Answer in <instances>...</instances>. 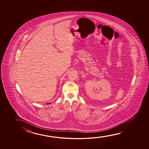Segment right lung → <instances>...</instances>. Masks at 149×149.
<instances>
[{"mask_svg":"<svg viewBox=\"0 0 149 149\" xmlns=\"http://www.w3.org/2000/svg\"><path fill=\"white\" fill-rule=\"evenodd\" d=\"M47 104H50V103H47Z\"/></svg>","mask_w":149,"mask_h":149,"instance_id":"add662e5","label":"right lung"}]
</instances>
